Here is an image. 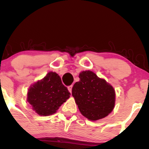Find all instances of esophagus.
Here are the masks:
<instances>
[{
	"label": "esophagus",
	"instance_id": "obj_1",
	"mask_svg": "<svg viewBox=\"0 0 149 149\" xmlns=\"http://www.w3.org/2000/svg\"><path fill=\"white\" fill-rule=\"evenodd\" d=\"M72 88H73V85H69V86H68V90H69V91L71 92H72Z\"/></svg>",
	"mask_w": 149,
	"mask_h": 149
}]
</instances>
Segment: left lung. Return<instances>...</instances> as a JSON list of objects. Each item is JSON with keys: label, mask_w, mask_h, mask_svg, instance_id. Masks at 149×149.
Masks as SVG:
<instances>
[{"label": "left lung", "mask_w": 149, "mask_h": 149, "mask_svg": "<svg viewBox=\"0 0 149 149\" xmlns=\"http://www.w3.org/2000/svg\"><path fill=\"white\" fill-rule=\"evenodd\" d=\"M78 77L72 96L82 115L92 121L107 117L115 107L116 92L112 85L89 70L81 71Z\"/></svg>", "instance_id": "left-lung-1"}]
</instances>
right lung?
Here are the masks:
<instances>
[{"label":"right lung","instance_id":"right-lung-1","mask_svg":"<svg viewBox=\"0 0 149 149\" xmlns=\"http://www.w3.org/2000/svg\"><path fill=\"white\" fill-rule=\"evenodd\" d=\"M71 93L61 83L56 72L49 71L42 79L32 84L27 92V102L32 109L41 116L53 115Z\"/></svg>","mask_w":149,"mask_h":149}]
</instances>
